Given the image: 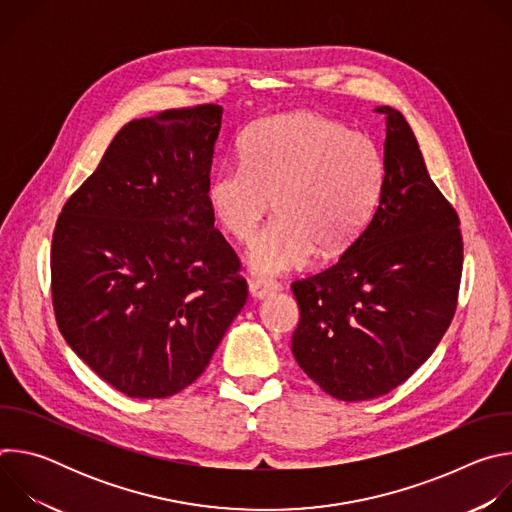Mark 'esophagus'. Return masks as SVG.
Here are the masks:
<instances>
[{"mask_svg":"<svg viewBox=\"0 0 512 512\" xmlns=\"http://www.w3.org/2000/svg\"><path fill=\"white\" fill-rule=\"evenodd\" d=\"M279 287H281V285H279L277 281H273V279H259V277H253V279L249 281V291H251L253 298H265V296H269V294H275V291H277Z\"/></svg>","mask_w":512,"mask_h":512,"instance_id":"obj_1","label":"esophagus"}]
</instances>
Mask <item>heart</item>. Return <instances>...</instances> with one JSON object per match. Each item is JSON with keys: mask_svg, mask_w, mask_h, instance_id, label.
<instances>
[{"mask_svg": "<svg viewBox=\"0 0 512 512\" xmlns=\"http://www.w3.org/2000/svg\"><path fill=\"white\" fill-rule=\"evenodd\" d=\"M383 180L385 160L367 133L300 111L255 123L241 160L210 176L206 202L218 225L249 243L275 196L277 218L249 253L253 271L275 275L304 267L314 249H344L367 223Z\"/></svg>", "mask_w": 512, "mask_h": 512, "instance_id": "obj_1", "label": "heart"}]
</instances>
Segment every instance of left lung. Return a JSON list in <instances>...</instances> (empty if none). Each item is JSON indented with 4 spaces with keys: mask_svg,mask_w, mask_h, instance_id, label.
<instances>
[{
    "mask_svg": "<svg viewBox=\"0 0 512 512\" xmlns=\"http://www.w3.org/2000/svg\"><path fill=\"white\" fill-rule=\"evenodd\" d=\"M377 111L387 115L379 202L336 261L291 283V352L340 401L387 395L421 367L454 320L464 265L458 212L429 178L409 123Z\"/></svg>",
    "mask_w": 512,
    "mask_h": 512,
    "instance_id": "obj_1",
    "label": "left lung"
}]
</instances>
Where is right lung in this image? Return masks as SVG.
<instances>
[{
  "mask_svg": "<svg viewBox=\"0 0 512 512\" xmlns=\"http://www.w3.org/2000/svg\"><path fill=\"white\" fill-rule=\"evenodd\" d=\"M221 119L204 103L129 121L54 227L58 330L131 399L192 385L249 296L206 202Z\"/></svg>",
  "mask_w": 512,
  "mask_h": 512,
  "instance_id": "right-lung-1",
  "label": "right lung"
}]
</instances>
